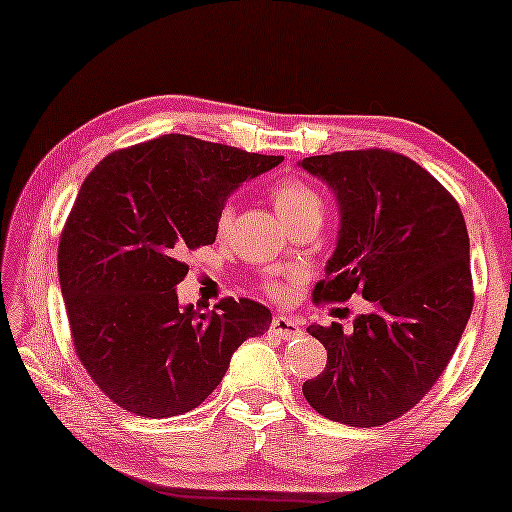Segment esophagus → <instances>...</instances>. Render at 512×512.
Segmentation results:
<instances>
[{
  "instance_id": "esophagus-1",
  "label": "esophagus",
  "mask_w": 512,
  "mask_h": 512,
  "mask_svg": "<svg viewBox=\"0 0 512 512\" xmlns=\"http://www.w3.org/2000/svg\"><path fill=\"white\" fill-rule=\"evenodd\" d=\"M272 331L276 335H281V338H297L304 331H301V324L297 320H292V317L286 315H276L272 320Z\"/></svg>"
}]
</instances>
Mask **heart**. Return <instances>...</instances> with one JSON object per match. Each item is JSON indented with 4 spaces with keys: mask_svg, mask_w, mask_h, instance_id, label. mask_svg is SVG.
I'll use <instances>...</instances> for the list:
<instances>
[{
    "mask_svg": "<svg viewBox=\"0 0 512 512\" xmlns=\"http://www.w3.org/2000/svg\"><path fill=\"white\" fill-rule=\"evenodd\" d=\"M270 197L274 201L276 213L286 226H295L304 220H320L322 222V197L317 192L297 177H283L272 186ZM231 217H233V208L224 206L220 213H217L215 220V231L217 236H224L231 226ZM263 292L270 295L272 299H283L288 295V283L279 279V276H270L263 283Z\"/></svg>",
    "mask_w": 512,
    "mask_h": 512,
    "instance_id": "b5f03b06",
    "label": "heart"
}]
</instances>
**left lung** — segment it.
Here are the masks:
<instances>
[{"label": "left lung", "mask_w": 512, "mask_h": 512, "mask_svg": "<svg viewBox=\"0 0 512 512\" xmlns=\"http://www.w3.org/2000/svg\"><path fill=\"white\" fill-rule=\"evenodd\" d=\"M301 167L340 204L338 247L313 301L370 304L349 331L308 326L326 367L301 392L333 422L381 426L420 404L465 331L474 306L465 217L433 174L390 149L308 156Z\"/></svg>", "instance_id": "obj_1"}]
</instances>
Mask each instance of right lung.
I'll use <instances>...</instances> for the list:
<instances>
[{
	"instance_id": "add662e5",
	"label": "right lung",
	"mask_w": 512,
	"mask_h": 512,
	"mask_svg": "<svg viewBox=\"0 0 512 512\" xmlns=\"http://www.w3.org/2000/svg\"><path fill=\"white\" fill-rule=\"evenodd\" d=\"M283 156L181 133L117 149L95 165L58 242V276L74 351L117 406L142 417L197 408L231 356L263 335L272 313L226 297L201 313L179 308L186 251L213 245L215 220L242 181Z\"/></svg>"
}]
</instances>
